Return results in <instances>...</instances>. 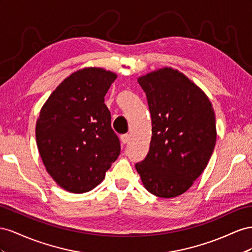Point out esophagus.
<instances>
[{
    "instance_id": "obj_1",
    "label": "esophagus",
    "mask_w": 252,
    "mask_h": 252,
    "mask_svg": "<svg viewBox=\"0 0 252 252\" xmlns=\"http://www.w3.org/2000/svg\"><path fill=\"white\" fill-rule=\"evenodd\" d=\"M120 139H121L122 143H127V142H128V140H130V135H128V134H124V135H121Z\"/></svg>"
}]
</instances>
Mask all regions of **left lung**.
Segmentation results:
<instances>
[{
  "label": "left lung",
  "instance_id": "left-lung-1",
  "mask_svg": "<svg viewBox=\"0 0 252 252\" xmlns=\"http://www.w3.org/2000/svg\"><path fill=\"white\" fill-rule=\"evenodd\" d=\"M152 117L145 160L135 168L154 195H182L203 173L217 142L215 114L202 89L177 69L163 67L139 77Z\"/></svg>",
  "mask_w": 252,
  "mask_h": 252
}]
</instances>
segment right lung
<instances>
[{
	"label": "right lung",
	"mask_w": 252,
	"mask_h": 252,
	"mask_svg": "<svg viewBox=\"0 0 252 252\" xmlns=\"http://www.w3.org/2000/svg\"><path fill=\"white\" fill-rule=\"evenodd\" d=\"M117 75L84 67L57 86L42 106L35 139L48 174L70 193L89 192L101 183L120 154L104 96Z\"/></svg>",
	"instance_id": "add662e5"
}]
</instances>
